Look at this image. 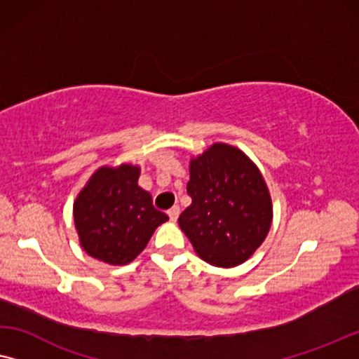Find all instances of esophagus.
Wrapping results in <instances>:
<instances>
[{
    "mask_svg": "<svg viewBox=\"0 0 359 359\" xmlns=\"http://www.w3.org/2000/svg\"><path fill=\"white\" fill-rule=\"evenodd\" d=\"M168 215H169V218H170V221H177V218H179V215H180V208L177 205H174L172 208H170L169 211H168Z\"/></svg>",
    "mask_w": 359,
    "mask_h": 359,
    "instance_id": "obj_1",
    "label": "esophagus"
}]
</instances>
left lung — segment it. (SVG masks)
Returning <instances> with one entry per match:
<instances>
[{"mask_svg":"<svg viewBox=\"0 0 359 359\" xmlns=\"http://www.w3.org/2000/svg\"><path fill=\"white\" fill-rule=\"evenodd\" d=\"M191 205L179 226L206 264L231 269L264 244L273 221L270 190L257 164L236 146L213 143L190 159Z\"/></svg>","mask_w":359,"mask_h":359,"instance_id":"left-lung-1","label":"left lung"}]
</instances>
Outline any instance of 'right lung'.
Returning <instances> with one entry per match:
<instances>
[{
	"mask_svg": "<svg viewBox=\"0 0 359 359\" xmlns=\"http://www.w3.org/2000/svg\"><path fill=\"white\" fill-rule=\"evenodd\" d=\"M140 165H100L73 203L79 244L109 265L133 262L169 216L153 206L149 191L138 185Z\"/></svg>",
	"mask_w": 359,
	"mask_h": 359,
	"instance_id": "add662e5",
	"label": "right lung"
}]
</instances>
